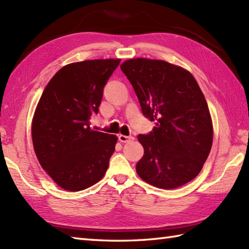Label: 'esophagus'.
Wrapping results in <instances>:
<instances>
[{"instance_id":"1","label":"esophagus","mask_w":249,"mask_h":249,"mask_svg":"<svg viewBox=\"0 0 249 249\" xmlns=\"http://www.w3.org/2000/svg\"><path fill=\"white\" fill-rule=\"evenodd\" d=\"M119 140L121 142H123V143H127V142H131L134 141L135 138L133 136H124V135H120L119 136Z\"/></svg>"}]
</instances>
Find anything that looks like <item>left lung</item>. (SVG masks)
<instances>
[{"instance_id":"1","label":"left lung","mask_w":249,"mask_h":249,"mask_svg":"<svg viewBox=\"0 0 249 249\" xmlns=\"http://www.w3.org/2000/svg\"><path fill=\"white\" fill-rule=\"evenodd\" d=\"M121 70L133 86L142 113L155 127L138 140L144 155L138 176L153 186L172 189L198 176L213 142V125L203 93L182 67L158 60L131 59Z\"/></svg>"}]
</instances>
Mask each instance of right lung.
<instances>
[{
  "instance_id": "right-lung-1",
  "label": "right lung",
  "mask_w": 249,
  "mask_h": 249,
  "mask_svg": "<svg viewBox=\"0 0 249 249\" xmlns=\"http://www.w3.org/2000/svg\"><path fill=\"white\" fill-rule=\"evenodd\" d=\"M121 60L68 64L45 88L32 122L37 160L49 177L70 192L91 187L105 176L116 136L92 130L104 88Z\"/></svg>"
}]
</instances>
